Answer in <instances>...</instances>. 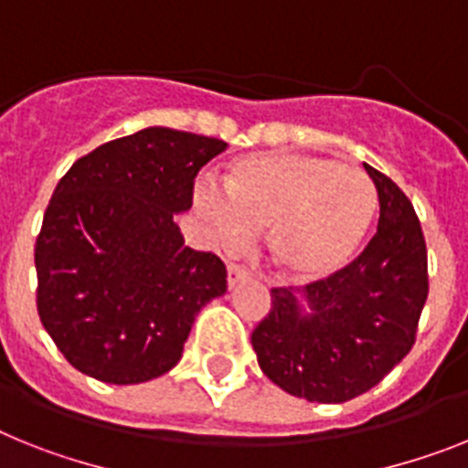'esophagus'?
I'll list each match as a JSON object with an SVG mask.
<instances>
[{
	"label": "esophagus",
	"mask_w": 468,
	"mask_h": 468,
	"mask_svg": "<svg viewBox=\"0 0 468 468\" xmlns=\"http://www.w3.org/2000/svg\"><path fill=\"white\" fill-rule=\"evenodd\" d=\"M250 278V271L245 269V266L240 264H228V285L233 288V285H238V282L247 281Z\"/></svg>",
	"instance_id": "1"
}]
</instances>
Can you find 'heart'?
I'll return each instance as SVG.
<instances>
[{
  "label": "heart",
  "instance_id": "b5f03b06",
  "mask_svg": "<svg viewBox=\"0 0 468 468\" xmlns=\"http://www.w3.org/2000/svg\"><path fill=\"white\" fill-rule=\"evenodd\" d=\"M197 187V207L221 245L266 230L271 261L292 281H321L347 266L374 226L378 195L368 176L312 154H252Z\"/></svg>",
  "mask_w": 468,
  "mask_h": 468
}]
</instances>
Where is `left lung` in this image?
<instances>
[{
  "mask_svg": "<svg viewBox=\"0 0 468 468\" xmlns=\"http://www.w3.org/2000/svg\"><path fill=\"white\" fill-rule=\"evenodd\" d=\"M378 192V230L333 276L271 290L252 331L261 371L309 402L337 404L371 390L410 355L428 297V252L410 197L368 166Z\"/></svg>",
  "mask_w": 468,
  "mask_h": 468,
  "instance_id": "1",
  "label": "left lung"
}]
</instances>
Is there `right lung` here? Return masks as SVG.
<instances>
[{
	"instance_id": "1",
	"label": "right lung",
	"mask_w": 468,
	"mask_h": 468,
	"mask_svg": "<svg viewBox=\"0 0 468 468\" xmlns=\"http://www.w3.org/2000/svg\"><path fill=\"white\" fill-rule=\"evenodd\" d=\"M226 147L154 125L92 149L58 180L35 242L37 314L80 374L113 386L164 376L199 309L226 292V264L186 247L174 221Z\"/></svg>"
}]
</instances>
